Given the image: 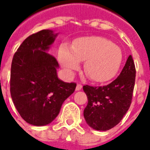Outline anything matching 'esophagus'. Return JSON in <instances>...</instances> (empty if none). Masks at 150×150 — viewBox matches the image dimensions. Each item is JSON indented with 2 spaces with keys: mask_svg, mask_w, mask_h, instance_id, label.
<instances>
[{
  "mask_svg": "<svg viewBox=\"0 0 150 150\" xmlns=\"http://www.w3.org/2000/svg\"><path fill=\"white\" fill-rule=\"evenodd\" d=\"M82 89V86L81 84H77V86H76V90L77 91H79Z\"/></svg>",
  "mask_w": 150,
  "mask_h": 150,
  "instance_id": "1",
  "label": "esophagus"
}]
</instances>
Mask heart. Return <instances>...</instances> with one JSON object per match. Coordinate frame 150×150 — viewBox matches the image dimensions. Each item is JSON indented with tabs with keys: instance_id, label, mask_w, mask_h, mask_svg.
Segmentation results:
<instances>
[{
	"instance_id": "heart-1",
	"label": "heart",
	"mask_w": 150,
	"mask_h": 150,
	"mask_svg": "<svg viewBox=\"0 0 150 150\" xmlns=\"http://www.w3.org/2000/svg\"><path fill=\"white\" fill-rule=\"evenodd\" d=\"M58 59L68 73L79 68L80 61H86L84 72L92 81H108L118 71L122 61L121 49L101 36H86L76 40L72 47L62 45Z\"/></svg>"
}]
</instances>
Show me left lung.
Segmentation results:
<instances>
[{"instance_id": "1", "label": "left lung", "mask_w": 150, "mask_h": 150, "mask_svg": "<svg viewBox=\"0 0 150 150\" xmlns=\"http://www.w3.org/2000/svg\"><path fill=\"white\" fill-rule=\"evenodd\" d=\"M135 73V64L130 55L118 77L110 84L83 86L88 98L83 114L89 127L107 131L121 121L132 103Z\"/></svg>"}]
</instances>
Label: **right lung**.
<instances>
[{
  "mask_svg": "<svg viewBox=\"0 0 150 150\" xmlns=\"http://www.w3.org/2000/svg\"><path fill=\"white\" fill-rule=\"evenodd\" d=\"M57 35L49 29L33 34L13 57L11 96L20 116L33 125L43 126L54 121L64 101L76 88L75 82L57 78L58 62L47 52Z\"/></svg>",
  "mask_w": 150,
  "mask_h": 150,
  "instance_id": "right-lung-1",
  "label": "right lung"
}]
</instances>
